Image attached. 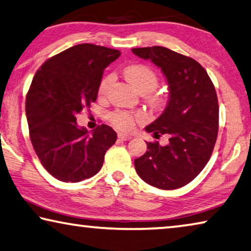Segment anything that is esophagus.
Instances as JSON below:
<instances>
[{
	"label": "esophagus",
	"mask_w": 251,
	"mask_h": 251,
	"mask_svg": "<svg viewBox=\"0 0 251 251\" xmlns=\"http://www.w3.org/2000/svg\"><path fill=\"white\" fill-rule=\"evenodd\" d=\"M118 138L121 141H129L130 138H132V136H130V135H128V134H125V133H119Z\"/></svg>",
	"instance_id": "34e87169"
}]
</instances>
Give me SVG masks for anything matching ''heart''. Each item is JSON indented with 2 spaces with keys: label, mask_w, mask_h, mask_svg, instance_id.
Wrapping results in <instances>:
<instances>
[{
  "label": "heart",
  "mask_w": 251,
  "mask_h": 251,
  "mask_svg": "<svg viewBox=\"0 0 251 251\" xmlns=\"http://www.w3.org/2000/svg\"><path fill=\"white\" fill-rule=\"evenodd\" d=\"M124 75L130 85L136 88L138 93L147 94L156 88L158 83V75L155 71L145 65H132L126 67L124 70ZM114 81V77L111 75H106L99 85L98 94L99 96H106ZM153 99L157 97L152 96ZM111 122L113 124L121 129H132L135 124V117L129 111L119 110L111 114Z\"/></svg>",
  "instance_id": "1"
}]
</instances>
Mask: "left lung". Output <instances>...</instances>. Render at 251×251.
Masks as SVG:
<instances>
[{"label": "left lung", "instance_id": "obj_1", "mask_svg": "<svg viewBox=\"0 0 251 251\" xmlns=\"http://www.w3.org/2000/svg\"><path fill=\"white\" fill-rule=\"evenodd\" d=\"M132 51L161 68L170 94L163 114L145 127L154 136L168 135V145L147 142L146 153L135 158V170L155 188L178 189L197 177L211 157L219 128L216 89L192 58L157 46Z\"/></svg>", "mask_w": 251, "mask_h": 251}]
</instances>
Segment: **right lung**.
<instances>
[{"label":"right lung","mask_w":251,"mask_h":251,"mask_svg":"<svg viewBox=\"0 0 251 251\" xmlns=\"http://www.w3.org/2000/svg\"><path fill=\"white\" fill-rule=\"evenodd\" d=\"M118 50L81 43L53 55L34 75L25 100L30 138L41 164L62 182H80L100 171L117 134L108 125L93 133L75 115L96 101L107 66Z\"/></svg>","instance_id":"right-lung-1"}]
</instances>
